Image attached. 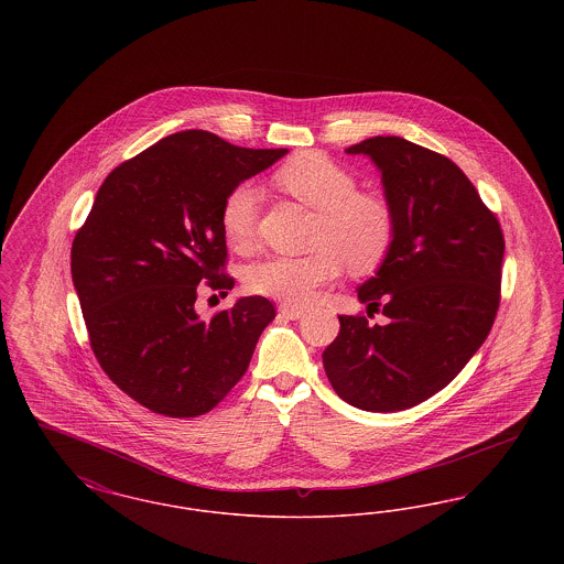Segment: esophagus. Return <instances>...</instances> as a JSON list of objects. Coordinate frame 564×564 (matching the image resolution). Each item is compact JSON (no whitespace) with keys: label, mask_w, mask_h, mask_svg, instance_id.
I'll list each match as a JSON object with an SVG mask.
<instances>
[{"label":"esophagus","mask_w":564,"mask_h":564,"mask_svg":"<svg viewBox=\"0 0 564 564\" xmlns=\"http://www.w3.org/2000/svg\"><path fill=\"white\" fill-rule=\"evenodd\" d=\"M279 313L285 317V319H300L302 315H304V311L302 308H297V306H292V304H281L279 306Z\"/></svg>","instance_id":"1"}]
</instances>
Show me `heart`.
Wrapping results in <instances>:
<instances>
[{"instance_id": "obj_1", "label": "heart", "mask_w": 564, "mask_h": 564, "mask_svg": "<svg viewBox=\"0 0 564 564\" xmlns=\"http://www.w3.org/2000/svg\"><path fill=\"white\" fill-rule=\"evenodd\" d=\"M274 184L317 212L308 256H270L247 270L251 292L285 304H306L347 262L352 272L382 264L395 239V214L375 192H359L355 177L319 152H302L274 173ZM260 189L249 182L230 189L219 209L228 242L245 247L256 235Z\"/></svg>"}]
</instances>
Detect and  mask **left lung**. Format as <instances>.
<instances>
[{
	"instance_id": "8db88e82",
	"label": "left lung",
	"mask_w": 564,
	"mask_h": 564,
	"mask_svg": "<svg viewBox=\"0 0 564 564\" xmlns=\"http://www.w3.org/2000/svg\"><path fill=\"white\" fill-rule=\"evenodd\" d=\"M380 171L395 214V239L359 302H384V325L340 315L323 368L345 402L395 412L430 400L482 347L501 290L506 241L497 217L442 154L402 137L347 148Z\"/></svg>"
}]
</instances>
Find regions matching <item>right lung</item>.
I'll use <instances>...</instances> for the list:
<instances>
[{
  "label": "right lung",
  "mask_w": 564,
  "mask_h": 564,
  "mask_svg": "<svg viewBox=\"0 0 564 564\" xmlns=\"http://www.w3.org/2000/svg\"><path fill=\"white\" fill-rule=\"evenodd\" d=\"M288 150H251L207 131L169 134L116 166L72 245V279L104 372L156 414L209 412L241 380L274 319L262 295L200 319L196 288H235L219 209Z\"/></svg>",
  "instance_id": "add662e5"
}]
</instances>
